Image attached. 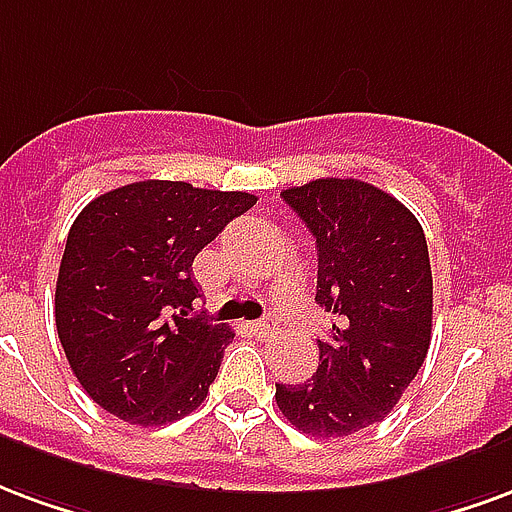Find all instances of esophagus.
Returning a JSON list of instances; mask_svg holds the SVG:
<instances>
[{"label":"esophagus","instance_id":"34e87169","mask_svg":"<svg viewBox=\"0 0 512 512\" xmlns=\"http://www.w3.org/2000/svg\"><path fill=\"white\" fill-rule=\"evenodd\" d=\"M251 330H253V333H256V335H270L272 327H270V322H261V319H259V322H253V324H251Z\"/></svg>","mask_w":512,"mask_h":512}]
</instances>
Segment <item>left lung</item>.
Returning a JSON list of instances; mask_svg holds the SVG:
<instances>
[{
    "label": "left lung",
    "mask_w": 512,
    "mask_h": 512,
    "mask_svg": "<svg viewBox=\"0 0 512 512\" xmlns=\"http://www.w3.org/2000/svg\"><path fill=\"white\" fill-rule=\"evenodd\" d=\"M281 196L316 237V302L335 322L316 376L275 384V401L302 434L341 439L384 420L428 354V245L412 212L363 179H313Z\"/></svg>",
    "instance_id": "left-lung-1"
}]
</instances>
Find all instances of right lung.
<instances>
[{
  "instance_id": "add662e5",
  "label": "right lung",
  "mask_w": 512,
  "mask_h": 512,
  "mask_svg": "<svg viewBox=\"0 0 512 512\" xmlns=\"http://www.w3.org/2000/svg\"><path fill=\"white\" fill-rule=\"evenodd\" d=\"M256 204L242 190L144 179L89 201L67 234L57 333L87 395L130 425H166L210 393L234 333L188 316L193 259Z\"/></svg>"
}]
</instances>
